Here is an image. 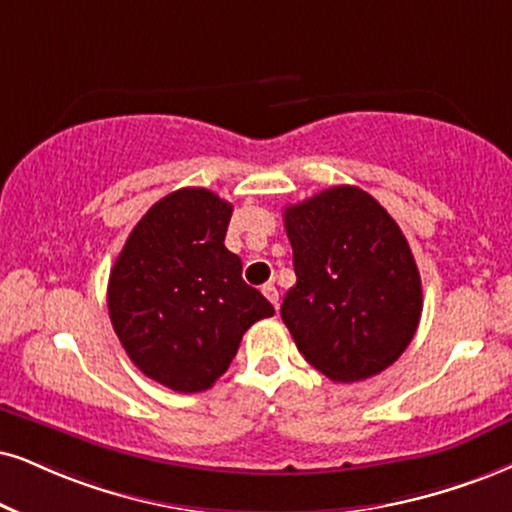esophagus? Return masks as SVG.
<instances>
[{
	"instance_id": "esophagus-1",
	"label": "esophagus",
	"mask_w": 512,
	"mask_h": 512,
	"mask_svg": "<svg viewBox=\"0 0 512 512\" xmlns=\"http://www.w3.org/2000/svg\"><path fill=\"white\" fill-rule=\"evenodd\" d=\"M261 292H263V296H266V299L270 301V304L275 306V311H277V306H280V304H277V301H280V292H277L275 285H263Z\"/></svg>"
}]
</instances>
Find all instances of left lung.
<instances>
[{"label": "left lung", "instance_id": "left-lung-1", "mask_svg": "<svg viewBox=\"0 0 512 512\" xmlns=\"http://www.w3.org/2000/svg\"><path fill=\"white\" fill-rule=\"evenodd\" d=\"M296 285L280 315L301 356L334 382L380 375L418 330L422 282L401 227L361 187L285 208Z\"/></svg>", "mask_w": 512, "mask_h": 512}]
</instances>
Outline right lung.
I'll return each mask as SVG.
<instances>
[{
    "label": "right lung",
    "instance_id": "obj_1",
    "mask_svg": "<svg viewBox=\"0 0 512 512\" xmlns=\"http://www.w3.org/2000/svg\"><path fill=\"white\" fill-rule=\"evenodd\" d=\"M232 204L182 187L132 227L109 277V315L130 361L163 387L206 391L256 320L275 308L225 249Z\"/></svg>",
    "mask_w": 512,
    "mask_h": 512
}]
</instances>
